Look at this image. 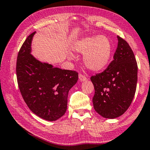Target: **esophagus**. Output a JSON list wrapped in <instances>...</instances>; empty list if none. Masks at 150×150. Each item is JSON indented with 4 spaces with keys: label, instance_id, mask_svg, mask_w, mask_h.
Masks as SVG:
<instances>
[{
    "label": "esophagus",
    "instance_id": "1",
    "mask_svg": "<svg viewBox=\"0 0 150 150\" xmlns=\"http://www.w3.org/2000/svg\"><path fill=\"white\" fill-rule=\"evenodd\" d=\"M79 79L80 81H85L87 80V78L85 75H82V74H79Z\"/></svg>",
    "mask_w": 150,
    "mask_h": 150
}]
</instances>
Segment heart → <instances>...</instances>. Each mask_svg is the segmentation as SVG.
Returning <instances> with one entry per match:
<instances>
[{"mask_svg": "<svg viewBox=\"0 0 150 150\" xmlns=\"http://www.w3.org/2000/svg\"><path fill=\"white\" fill-rule=\"evenodd\" d=\"M73 48L75 52L84 54V64L93 71L106 68L112 53L110 40L104 35L83 38L75 42Z\"/></svg>", "mask_w": 150, "mask_h": 150, "instance_id": "obj_1", "label": "heart"}]
</instances>
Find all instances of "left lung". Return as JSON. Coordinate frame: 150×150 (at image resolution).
Wrapping results in <instances>:
<instances>
[{
	"label": "left lung",
	"mask_w": 150,
	"mask_h": 150,
	"mask_svg": "<svg viewBox=\"0 0 150 150\" xmlns=\"http://www.w3.org/2000/svg\"><path fill=\"white\" fill-rule=\"evenodd\" d=\"M114 60L106 70L92 76L95 110L106 118H116L126 112L135 96L137 82V64L129 44L118 35Z\"/></svg>",
	"instance_id": "8db88e82"
}]
</instances>
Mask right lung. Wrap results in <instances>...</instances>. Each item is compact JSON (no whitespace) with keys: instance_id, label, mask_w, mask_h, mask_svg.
<instances>
[{"instance_id":"add662e5","label":"right lung","mask_w":150,"mask_h":150,"mask_svg":"<svg viewBox=\"0 0 150 150\" xmlns=\"http://www.w3.org/2000/svg\"><path fill=\"white\" fill-rule=\"evenodd\" d=\"M33 32L27 38L17 56L18 86L24 101L35 115L54 121L64 115L71 88L77 82L74 71L54 67L31 54Z\"/></svg>"}]
</instances>
